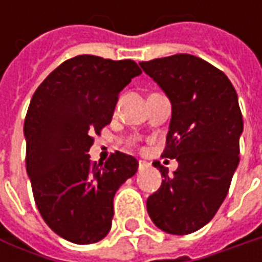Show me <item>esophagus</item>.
Segmentation results:
<instances>
[{"mask_svg":"<svg viewBox=\"0 0 262 262\" xmlns=\"http://www.w3.org/2000/svg\"><path fill=\"white\" fill-rule=\"evenodd\" d=\"M147 167H148V163H147V162H144V160H140V162H138V170H140V172H143Z\"/></svg>","mask_w":262,"mask_h":262,"instance_id":"1","label":"esophagus"}]
</instances>
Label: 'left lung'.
Listing matches in <instances>:
<instances>
[{"instance_id":"left-lung-1","label":"left lung","mask_w":262,"mask_h":262,"mask_svg":"<svg viewBox=\"0 0 262 262\" xmlns=\"http://www.w3.org/2000/svg\"><path fill=\"white\" fill-rule=\"evenodd\" d=\"M140 67L166 93L172 118L162 157L176 159L162 185L147 198L153 223L170 235H188L206 226L225 201L239 165L244 119L227 76L189 54L157 58Z\"/></svg>"}]
</instances>
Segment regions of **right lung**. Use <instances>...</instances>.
Segmentation results:
<instances>
[{
  "instance_id": "add662e5",
  "label": "right lung",
  "mask_w": 262,
  "mask_h": 262,
  "mask_svg": "<svg viewBox=\"0 0 262 262\" xmlns=\"http://www.w3.org/2000/svg\"><path fill=\"white\" fill-rule=\"evenodd\" d=\"M131 59L78 55L36 89L25 119L26 169L45 223L73 244H95L109 233L114 196L136 175V157L115 151L90 160L93 134L111 124L118 95L140 76Z\"/></svg>"
}]
</instances>
